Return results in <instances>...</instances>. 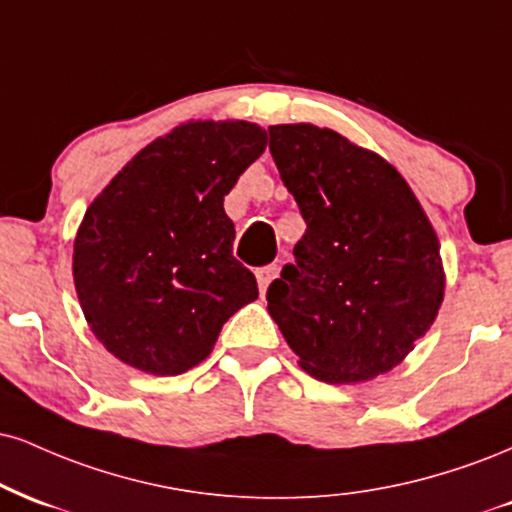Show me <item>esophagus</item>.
<instances>
[{"label": "esophagus", "mask_w": 512, "mask_h": 512, "mask_svg": "<svg viewBox=\"0 0 512 512\" xmlns=\"http://www.w3.org/2000/svg\"><path fill=\"white\" fill-rule=\"evenodd\" d=\"M279 276V267L276 264H267V267L257 269V283H260V293H267L269 283Z\"/></svg>", "instance_id": "1"}]
</instances>
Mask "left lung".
<instances>
[{
    "instance_id": "left-lung-1",
    "label": "left lung",
    "mask_w": 512,
    "mask_h": 512,
    "mask_svg": "<svg viewBox=\"0 0 512 512\" xmlns=\"http://www.w3.org/2000/svg\"><path fill=\"white\" fill-rule=\"evenodd\" d=\"M269 152L307 229L267 310L300 367L326 384L386 374L443 303L439 238L384 157L312 123L269 126Z\"/></svg>"
}]
</instances>
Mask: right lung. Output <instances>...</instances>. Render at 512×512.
<instances>
[{"label":"right lung","mask_w":512,"mask_h":512,"mask_svg":"<svg viewBox=\"0 0 512 512\" xmlns=\"http://www.w3.org/2000/svg\"><path fill=\"white\" fill-rule=\"evenodd\" d=\"M264 147L257 123H181L92 200L73 283L92 334L121 362L157 377L188 372L257 298L255 274L233 257L224 195Z\"/></svg>","instance_id":"1"}]
</instances>
